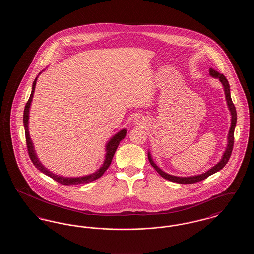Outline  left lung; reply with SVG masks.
<instances>
[{"mask_svg":"<svg viewBox=\"0 0 254 254\" xmlns=\"http://www.w3.org/2000/svg\"><path fill=\"white\" fill-rule=\"evenodd\" d=\"M209 74L214 77V78H218L220 80V82L224 85V88H225V94H226V99H227V102H228V106H229V109L230 110V113H231V126H230V132H229V143H228V146L226 148V151L223 155L222 160L218 163L216 166H214L212 169L207 170L205 173L203 174H200V175H197V176H192V177H177V176H172V175H169L167 174L166 172H164L163 170L158 168L157 166L154 164V162L152 161V159L150 157V155L148 154V160H149V163L151 164V166L155 169V170L157 171L158 173L165 179L169 180V181L175 182V183H179V184H194V183H197V182L203 181L206 179L208 176H210L211 174L215 173L219 171L220 169H223L227 163L229 162L230 160V155H231V152H232V149H233V144H234V129H235V126H236V122H237V113H236V109L234 107V104L232 103V100H231V97H230V84L227 80V78L224 76V74H221V73L218 72L216 70H214L213 68H209Z\"/></svg>","mask_w":254,"mask_h":254,"instance_id":"1","label":"left lung"}]
</instances>
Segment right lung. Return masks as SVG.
<instances>
[{
    "label": "right lung",
    "mask_w": 254,
    "mask_h": 254,
    "mask_svg": "<svg viewBox=\"0 0 254 254\" xmlns=\"http://www.w3.org/2000/svg\"><path fill=\"white\" fill-rule=\"evenodd\" d=\"M36 79L33 82L32 85V91L30 97L28 99V101L26 102V105L24 107V133H25V141H26V147H27V151H28V155L31 160V162L33 163V165L36 167L37 169L41 170L43 173H45L46 175H48L49 177H51L53 180H55L58 183H60L62 185H65V186H70V185H79V184H86L89 182L94 181L98 178H100L107 169H109V165L111 164L112 158L114 156V153L118 147V145L120 144L122 140L126 137V133L127 130L123 129L120 132L117 133L114 137L111 138V140L108 143L107 145V155H106V160L103 164V166L97 170L96 172L88 175V176H84V177H79V178H66V177H62V176H58L52 172H50L49 170L46 169L38 160L36 154H35V150H34V146L31 142V139L29 137V132H28V119H29V108H30V104L33 98V93L35 90V85H36Z\"/></svg>",
    "instance_id": "add662e5"
}]
</instances>
